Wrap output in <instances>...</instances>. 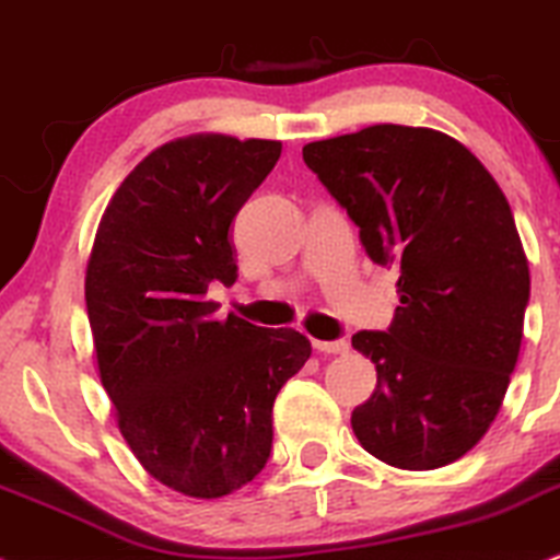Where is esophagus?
I'll list each match as a JSON object with an SVG mask.
<instances>
[{
    "mask_svg": "<svg viewBox=\"0 0 560 560\" xmlns=\"http://www.w3.org/2000/svg\"><path fill=\"white\" fill-rule=\"evenodd\" d=\"M314 348H317L319 353H332V357H338V353H348L346 340H314Z\"/></svg>",
    "mask_w": 560,
    "mask_h": 560,
    "instance_id": "34e87169",
    "label": "esophagus"
}]
</instances>
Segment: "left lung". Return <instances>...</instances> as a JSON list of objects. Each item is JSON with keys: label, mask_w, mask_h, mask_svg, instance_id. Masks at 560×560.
Segmentation results:
<instances>
[{"label": "left lung", "mask_w": 560, "mask_h": 560, "mask_svg": "<svg viewBox=\"0 0 560 560\" xmlns=\"http://www.w3.org/2000/svg\"><path fill=\"white\" fill-rule=\"evenodd\" d=\"M304 162L396 265L387 332H357L377 387L351 413L361 448L427 471L469 453L501 411L524 335L529 265L501 186L456 138L370 125L304 147Z\"/></svg>", "instance_id": "1"}]
</instances>
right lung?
Masks as SVG:
<instances>
[{
    "instance_id": "add662e5",
    "label": "right lung",
    "mask_w": 560,
    "mask_h": 560,
    "mask_svg": "<svg viewBox=\"0 0 560 560\" xmlns=\"http://www.w3.org/2000/svg\"><path fill=\"white\" fill-rule=\"evenodd\" d=\"M280 151L225 133L162 143L112 194L85 265L98 380L125 443L156 482L201 501L265 469L275 398L312 357L291 327L217 319L207 299L238 278L230 222Z\"/></svg>"
}]
</instances>
